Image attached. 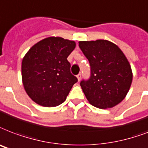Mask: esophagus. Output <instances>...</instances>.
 Instances as JSON below:
<instances>
[{
  "label": "esophagus",
  "instance_id": "1",
  "mask_svg": "<svg viewBox=\"0 0 148 148\" xmlns=\"http://www.w3.org/2000/svg\"><path fill=\"white\" fill-rule=\"evenodd\" d=\"M77 80H78V82L81 80V78H82V74H78L77 75Z\"/></svg>",
  "mask_w": 148,
  "mask_h": 148
}]
</instances>
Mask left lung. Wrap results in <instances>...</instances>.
<instances>
[{"label": "left lung", "instance_id": "8db88e82", "mask_svg": "<svg viewBox=\"0 0 148 148\" xmlns=\"http://www.w3.org/2000/svg\"><path fill=\"white\" fill-rule=\"evenodd\" d=\"M79 47L88 60L91 77L81 87L93 106L109 109L120 103L129 92L133 72L118 46L108 40L80 41Z\"/></svg>", "mask_w": 148, "mask_h": 148}]
</instances>
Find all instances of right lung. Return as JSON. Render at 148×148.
Masks as SVG:
<instances>
[{
  "instance_id": "add662e5",
  "label": "right lung",
  "mask_w": 148,
  "mask_h": 148,
  "mask_svg": "<svg viewBox=\"0 0 148 148\" xmlns=\"http://www.w3.org/2000/svg\"><path fill=\"white\" fill-rule=\"evenodd\" d=\"M75 42L51 36L29 49L21 62L22 84L29 98L39 106L54 107L63 103L77 79L71 73L67 57Z\"/></svg>"
}]
</instances>
